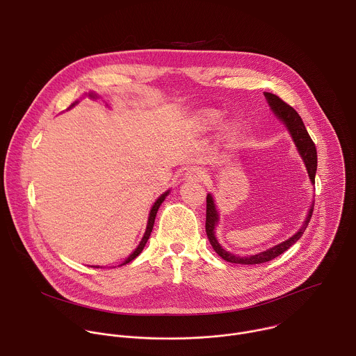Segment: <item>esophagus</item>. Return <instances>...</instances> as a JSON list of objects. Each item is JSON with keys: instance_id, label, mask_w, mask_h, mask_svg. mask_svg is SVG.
Returning a JSON list of instances; mask_svg holds the SVG:
<instances>
[{"instance_id": "1", "label": "esophagus", "mask_w": 356, "mask_h": 356, "mask_svg": "<svg viewBox=\"0 0 356 356\" xmlns=\"http://www.w3.org/2000/svg\"><path fill=\"white\" fill-rule=\"evenodd\" d=\"M186 179L187 180H194V181H202V180L207 179V175L201 168H191L186 173Z\"/></svg>"}]
</instances>
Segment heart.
<instances>
[{
  "label": "heart",
  "mask_w": 356,
  "mask_h": 356,
  "mask_svg": "<svg viewBox=\"0 0 356 356\" xmlns=\"http://www.w3.org/2000/svg\"><path fill=\"white\" fill-rule=\"evenodd\" d=\"M221 113L218 110H201L197 115H195V125L200 129H209L211 127H214L216 124H218V121L221 120Z\"/></svg>",
  "instance_id": "b5f03b06"
}]
</instances>
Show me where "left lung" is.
I'll return each mask as SVG.
<instances>
[{
  "label": "left lung",
  "mask_w": 356,
  "mask_h": 356,
  "mask_svg": "<svg viewBox=\"0 0 356 356\" xmlns=\"http://www.w3.org/2000/svg\"><path fill=\"white\" fill-rule=\"evenodd\" d=\"M265 97L268 99V103L272 108V111L286 124L287 129L290 131L294 142H296V146L300 152V155L304 161V163H306V168H307V172H309V176H310V180L312 183L314 184L316 183V170H317V150H316V145L313 142V139L310 138L306 127H304L302 121H301V117L297 114V111L289 106L287 103H284V101L282 98H279L276 94H272V92H265ZM313 206L309 211V216L306 218V221H304V225L302 228L294 234L291 238H289L287 241L265 250V252H261L258 253V255H252V257H236L234 255V253H229L227 252L217 241L216 235H214V229H216V225L218 222V214H217V210H216V204H214V200L211 197V194L207 195V211H206V232H207V236H209V241L213 246V249L218 253V257H221L224 261L229 262V264H241V265H258V264H265V262H269L275 258H277L279 255H282L283 252H286L291 245H294L300 238L301 235L304 234V231H306L310 220H312V216H313Z\"/></svg>",
  "instance_id": "obj_1"
}]
</instances>
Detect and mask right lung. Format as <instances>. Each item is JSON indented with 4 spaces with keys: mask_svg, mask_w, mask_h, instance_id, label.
Instances as JSON below:
<instances>
[{
    "mask_svg": "<svg viewBox=\"0 0 356 356\" xmlns=\"http://www.w3.org/2000/svg\"><path fill=\"white\" fill-rule=\"evenodd\" d=\"M91 97H94V94H90ZM169 194V191H166L165 194H162L158 200H156V202L154 204V207H152V210H150V214H149V220H147V227H146V231H145V235H143V238H142V241H140V243L138 245V248L131 253V255L128 257V259L122 264V265H125V264H129L131 261H134L139 253L142 252V249L145 248V245H146V242H147V239H149V236H150V232H152V229H154V224H155V217H156V213H158V210H159V207H161V204L163 202V200L166 198V195Z\"/></svg>",
    "mask_w": 356,
    "mask_h": 356,
    "instance_id": "1",
    "label": "right lung"
}]
</instances>
